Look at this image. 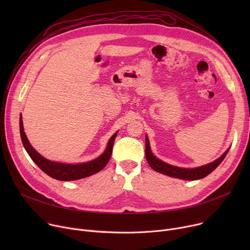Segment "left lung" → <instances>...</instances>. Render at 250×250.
Wrapping results in <instances>:
<instances>
[{"instance_id": "8db88e82", "label": "left lung", "mask_w": 250, "mask_h": 250, "mask_svg": "<svg viewBox=\"0 0 250 250\" xmlns=\"http://www.w3.org/2000/svg\"><path fill=\"white\" fill-rule=\"evenodd\" d=\"M228 152H229V149L224 154H223L220 158H218L214 162H211L207 165L196 167V168H180V167L167 164V163L163 162L162 160L157 158V157H155L151 151L148 137L146 136V159H147L149 165L151 166V168L154 169L157 172H160L162 174L175 177V178H179V179L196 180V179H201V178L206 177L207 175L213 172L214 170L220 165V163L224 160Z\"/></svg>"}]
</instances>
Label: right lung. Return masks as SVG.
<instances>
[{"label":"right lung","instance_id":"add662e5","mask_svg":"<svg viewBox=\"0 0 250 250\" xmlns=\"http://www.w3.org/2000/svg\"><path fill=\"white\" fill-rule=\"evenodd\" d=\"M20 135H21V140L25 150L27 151L28 155L30 156V158L33 160V162L41 168L44 173L58 180L71 181V180H78V179L88 177L90 175H93L99 172L100 170H102L105 166H106L111 157L113 143L117 135V132L109 139L106 150H105L103 154L100 155L98 158L89 162L80 163V164H64V163L54 162V161L45 159L44 157H42L41 154L37 153L33 149V147L30 145L27 137H26L24 133L22 115H20Z\"/></svg>","mask_w":250,"mask_h":250}]
</instances>
